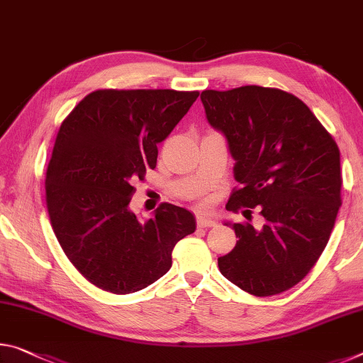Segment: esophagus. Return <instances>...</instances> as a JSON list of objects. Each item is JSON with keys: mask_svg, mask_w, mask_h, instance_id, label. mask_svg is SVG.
<instances>
[{"mask_svg": "<svg viewBox=\"0 0 363 363\" xmlns=\"http://www.w3.org/2000/svg\"><path fill=\"white\" fill-rule=\"evenodd\" d=\"M215 224H216V221L213 220V218L202 215V213L197 215V226L199 228H211V226H215Z\"/></svg>", "mask_w": 363, "mask_h": 363, "instance_id": "34e87169", "label": "esophagus"}]
</instances>
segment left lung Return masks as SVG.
<instances>
[{"label": "left lung", "mask_w": 363, "mask_h": 363, "mask_svg": "<svg viewBox=\"0 0 363 363\" xmlns=\"http://www.w3.org/2000/svg\"><path fill=\"white\" fill-rule=\"evenodd\" d=\"M234 163L228 208H260L263 226L224 221L238 242L218 258L224 278L249 294L274 296L306 278L330 240L341 206V158L333 137L297 96L245 85L200 95ZM250 213V210H244Z\"/></svg>", "instance_id": "1"}]
</instances>
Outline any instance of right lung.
Listing matches in <instances>:
<instances>
[{
	"instance_id": "obj_1",
	"label": "right lung",
	"mask_w": 363,
	"mask_h": 363,
	"mask_svg": "<svg viewBox=\"0 0 363 363\" xmlns=\"http://www.w3.org/2000/svg\"><path fill=\"white\" fill-rule=\"evenodd\" d=\"M199 91L96 90L61 124L45 191L51 228L84 278L113 294L145 289L169 272L171 254L197 228L164 203L143 220L129 208L158 143L186 116Z\"/></svg>"
}]
</instances>
